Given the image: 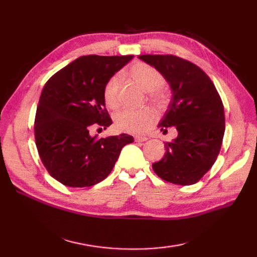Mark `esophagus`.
Here are the masks:
<instances>
[{
    "label": "esophagus",
    "mask_w": 257,
    "mask_h": 257,
    "mask_svg": "<svg viewBox=\"0 0 257 257\" xmlns=\"http://www.w3.org/2000/svg\"><path fill=\"white\" fill-rule=\"evenodd\" d=\"M135 140L137 141V143H144V141L148 140V138H147V137H136Z\"/></svg>",
    "instance_id": "obj_1"
}]
</instances>
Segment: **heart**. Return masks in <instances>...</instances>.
Segmentation results:
<instances>
[{"label": "heart", "mask_w": 257, "mask_h": 257, "mask_svg": "<svg viewBox=\"0 0 257 257\" xmlns=\"http://www.w3.org/2000/svg\"><path fill=\"white\" fill-rule=\"evenodd\" d=\"M128 77L146 91H149V99L158 107L165 106L168 101L167 91L162 88L165 78L159 70L146 63H136L127 72ZM103 99L110 109H117L120 105V77L118 75L109 78L103 87ZM157 119L152 108L123 109L114 117V124L119 132L134 135H144L148 132Z\"/></svg>", "instance_id": "obj_1"}]
</instances>
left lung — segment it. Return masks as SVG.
Here are the masks:
<instances>
[{"mask_svg":"<svg viewBox=\"0 0 257 257\" xmlns=\"http://www.w3.org/2000/svg\"><path fill=\"white\" fill-rule=\"evenodd\" d=\"M159 70L172 98L158 127H176L162 159L152 165L158 177L180 185L194 184L214 165L225 130L224 107L209 76L193 63L173 55H140Z\"/></svg>","mask_w":257,"mask_h":257,"instance_id":"left-lung-1","label":"left lung"}]
</instances>
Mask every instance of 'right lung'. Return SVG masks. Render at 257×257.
Masks as SVG:
<instances>
[{
	"label": "right lung",
	"mask_w": 257,
	"mask_h": 257,
	"mask_svg": "<svg viewBox=\"0 0 257 257\" xmlns=\"http://www.w3.org/2000/svg\"><path fill=\"white\" fill-rule=\"evenodd\" d=\"M125 56H81L47 80L35 116V141L43 165L66 187H91L108 177L120 151L134 143L121 134L91 137L92 125L112 123L105 108L103 87L132 61Z\"/></svg>",
	"instance_id": "add662e5"
}]
</instances>
